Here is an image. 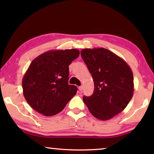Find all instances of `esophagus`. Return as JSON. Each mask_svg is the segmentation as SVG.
Wrapping results in <instances>:
<instances>
[{"instance_id": "1", "label": "esophagus", "mask_w": 154, "mask_h": 154, "mask_svg": "<svg viewBox=\"0 0 154 154\" xmlns=\"http://www.w3.org/2000/svg\"><path fill=\"white\" fill-rule=\"evenodd\" d=\"M83 87L82 86H82H79V91H82V90H83Z\"/></svg>"}]
</instances>
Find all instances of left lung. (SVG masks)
I'll use <instances>...</instances> for the list:
<instances>
[{
    "label": "left lung",
    "mask_w": 154,
    "mask_h": 154,
    "mask_svg": "<svg viewBox=\"0 0 154 154\" xmlns=\"http://www.w3.org/2000/svg\"><path fill=\"white\" fill-rule=\"evenodd\" d=\"M81 56L92 75L94 90L83 102L96 118L108 120L126 107L134 92L132 71L126 61L105 48L83 49Z\"/></svg>",
    "instance_id": "left-lung-1"
}]
</instances>
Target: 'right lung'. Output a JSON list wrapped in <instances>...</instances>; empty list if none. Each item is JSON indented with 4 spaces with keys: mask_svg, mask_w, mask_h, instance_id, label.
Wrapping results in <instances>:
<instances>
[{
    "mask_svg": "<svg viewBox=\"0 0 154 154\" xmlns=\"http://www.w3.org/2000/svg\"><path fill=\"white\" fill-rule=\"evenodd\" d=\"M77 49L50 50L31 62L22 79L24 96L31 107L45 116L56 115L76 94L69 85V66L78 58Z\"/></svg>",
    "mask_w": 154,
    "mask_h": 154,
    "instance_id": "right-lung-1",
    "label": "right lung"
}]
</instances>
